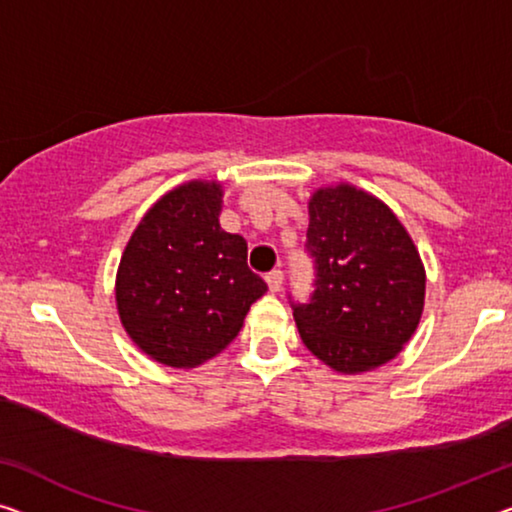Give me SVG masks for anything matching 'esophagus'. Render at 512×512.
I'll return each mask as SVG.
<instances>
[{
	"label": "esophagus",
	"mask_w": 512,
	"mask_h": 512,
	"mask_svg": "<svg viewBox=\"0 0 512 512\" xmlns=\"http://www.w3.org/2000/svg\"><path fill=\"white\" fill-rule=\"evenodd\" d=\"M282 271L280 269H273V271H269L266 273V285H269V289L271 292H278V289L282 287Z\"/></svg>",
	"instance_id": "1"
}]
</instances>
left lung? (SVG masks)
Instances as JSON below:
<instances>
[{"label": "left lung", "instance_id": "1", "mask_svg": "<svg viewBox=\"0 0 512 512\" xmlns=\"http://www.w3.org/2000/svg\"><path fill=\"white\" fill-rule=\"evenodd\" d=\"M305 250L315 292L292 301L303 345L342 375L375 370L402 352L423 315L425 269L398 216L349 183L308 204Z\"/></svg>", "mask_w": 512, "mask_h": 512}]
</instances>
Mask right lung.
Masks as SVG:
<instances>
[{
    "mask_svg": "<svg viewBox=\"0 0 512 512\" xmlns=\"http://www.w3.org/2000/svg\"><path fill=\"white\" fill-rule=\"evenodd\" d=\"M220 204V183H183L144 213L121 255V324L170 368H195L223 352L266 292L248 269L246 239L220 227Z\"/></svg>",
    "mask_w": 512,
    "mask_h": 512,
    "instance_id": "right-lung-1",
    "label": "right lung"
}]
</instances>
